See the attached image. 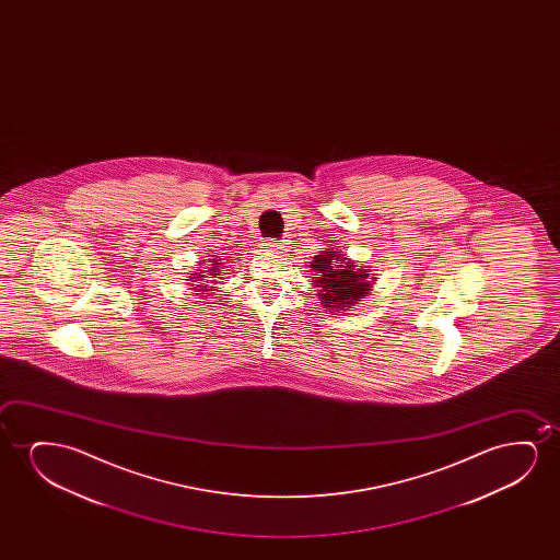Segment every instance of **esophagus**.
<instances>
[{
  "label": "esophagus",
  "instance_id": "1",
  "mask_svg": "<svg viewBox=\"0 0 560 560\" xmlns=\"http://www.w3.org/2000/svg\"><path fill=\"white\" fill-rule=\"evenodd\" d=\"M269 250H283V243H268Z\"/></svg>",
  "mask_w": 560,
  "mask_h": 560
}]
</instances>
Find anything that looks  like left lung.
Returning a JSON list of instances; mask_svg holds the SVG:
<instances>
[{
  "label": "left lung",
  "mask_w": 560,
  "mask_h": 560,
  "mask_svg": "<svg viewBox=\"0 0 560 560\" xmlns=\"http://www.w3.org/2000/svg\"><path fill=\"white\" fill-rule=\"evenodd\" d=\"M310 268L317 276L312 284L317 289L323 306L340 314L360 304L361 299L373 291L376 281L375 273H369V269L358 266L346 254L338 253V248L322 250L314 256Z\"/></svg>",
  "instance_id": "1"
}]
</instances>
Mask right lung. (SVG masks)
<instances>
[{
    "mask_svg": "<svg viewBox=\"0 0 560 560\" xmlns=\"http://www.w3.org/2000/svg\"><path fill=\"white\" fill-rule=\"evenodd\" d=\"M202 264H205V260H200V266H202ZM222 268V258H210V264L205 266V269H195V271H191L187 281H191L195 294H207L208 296V292L215 291V287H212V284L215 283L214 277L220 276Z\"/></svg>",
    "mask_w": 560,
    "mask_h": 560,
    "instance_id": "right-lung-1",
    "label": "right lung"
}]
</instances>
